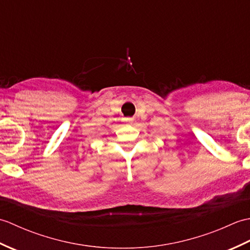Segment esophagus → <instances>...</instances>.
I'll return each mask as SVG.
<instances>
[{
  "instance_id": "esophagus-1",
  "label": "esophagus",
  "mask_w": 250,
  "mask_h": 250,
  "mask_svg": "<svg viewBox=\"0 0 250 250\" xmlns=\"http://www.w3.org/2000/svg\"><path fill=\"white\" fill-rule=\"evenodd\" d=\"M125 121L126 122H130V124H131V122L133 121V118H125Z\"/></svg>"
}]
</instances>
